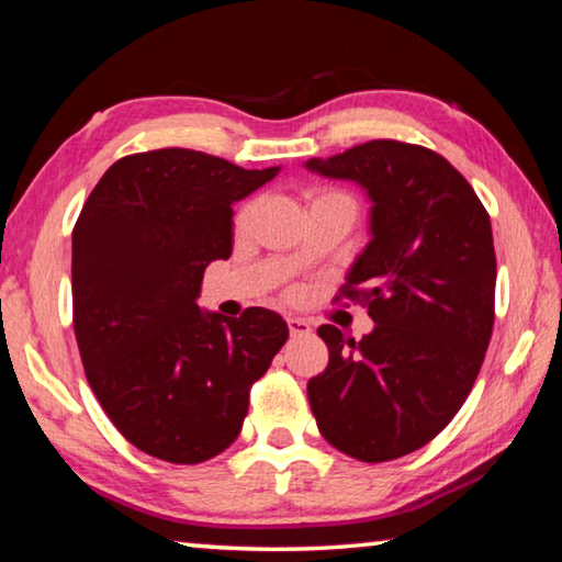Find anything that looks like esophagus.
Masks as SVG:
<instances>
[{"instance_id": "obj_1", "label": "esophagus", "mask_w": 562, "mask_h": 562, "mask_svg": "<svg viewBox=\"0 0 562 562\" xmlns=\"http://www.w3.org/2000/svg\"><path fill=\"white\" fill-rule=\"evenodd\" d=\"M288 327H290L292 337H304V335H310V331H312L310 322L302 319V317H288Z\"/></svg>"}]
</instances>
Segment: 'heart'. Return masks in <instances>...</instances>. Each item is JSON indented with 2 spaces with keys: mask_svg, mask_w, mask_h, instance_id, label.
<instances>
[{
  "mask_svg": "<svg viewBox=\"0 0 562 562\" xmlns=\"http://www.w3.org/2000/svg\"><path fill=\"white\" fill-rule=\"evenodd\" d=\"M327 195H337V193H327ZM327 195H319V198H327ZM247 223H250V205H245L243 211L237 213V217H235V231L243 233L245 227H247Z\"/></svg>",
  "mask_w": 562,
  "mask_h": 562,
  "instance_id": "1",
  "label": "heart"
}]
</instances>
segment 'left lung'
<instances>
[{"label":"left lung","mask_w":562,"mask_h":562,"mask_svg":"<svg viewBox=\"0 0 562 562\" xmlns=\"http://www.w3.org/2000/svg\"><path fill=\"white\" fill-rule=\"evenodd\" d=\"M304 168L351 180L369 203V243L341 294L369 307L359 341L322 325L329 364L307 396L325 439L351 459L406 456L446 429L481 372L493 331L491 217L443 156L369 140Z\"/></svg>","instance_id":"1"}]
</instances>
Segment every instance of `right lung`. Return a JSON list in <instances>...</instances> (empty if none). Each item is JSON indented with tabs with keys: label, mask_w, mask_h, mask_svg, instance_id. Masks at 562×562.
<instances>
[{
	"label": "right lung",
	"mask_w": 562,
	"mask_h": 562,
	"mask_svg": "<svg viewBox=\"0 0 562 562\" xmlns=\"http://www.w3.org/2000/svg\"><path fill=\"white\" fill-rule=\"evenodd\" d=\"M280 173L188 148L113 164L71 237L74 331L113 426L148 456L201 463L243 429L250 386L288 341L278 312L198 307L207 262L233 252V205Z\"/></svg>",
	"instance_id": "right-lung-1"
}]
</instances>
